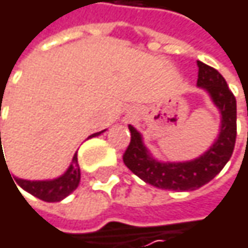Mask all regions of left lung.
I'll list each match as a JSON object with an SVG mask.
<instances>
[{"instance_id": "8db88e82", "label": "left lung", "mask_w": 248, "mask_h": 248, "mask_svg": "<svg viewBox=\"0 0 248 248\" xmlns=\"http://www.w3.org/2000/svg\"><path fill=\"white\" fill-rule=\"evenodd\" d=\"M197 86L204 89L221 113L220 133L201 156L186 162H159L143 145L140 133L129 124L130 143L124 154V165L146 184L161 189L194 191L210 182L232 155L237 136V103L227 81L216 69L197 62Z\"/></svg>"}]
</instances>
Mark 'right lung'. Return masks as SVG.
I'll use <instances>...</instances> for the list:
<instances>
[{
    "label": "right lung",
    "mask_w": 248,
    "mask_h": 248,
    "mask_svg": "<svg viewBox=\"0 0 248 248\" xmlns=\"http://www.w3.org/2000/svg\"><path fill=\"white\" fill-rule=\"evenodd\" d=\"M102 132L93 133L92 136H97ZM0 143H1V133H0ZM0 159H2V151L0 154ZM7 165V164H5ZM8 170V168H7ZM10 172V171H8ZM14 182V181H13ZM16 182L27 192H30L31 195L47 201V202H57L64 200L69 194H72L76 188L78 186L80 182V168L77 165V156H73V162L69 167V170L63 173L62 176L56 178V179H47V181H28V179H21V178H16ZM17 186V185H16Z\"/></svg>",
    "instance_id": "right-lung-1"
}]
</instances>
